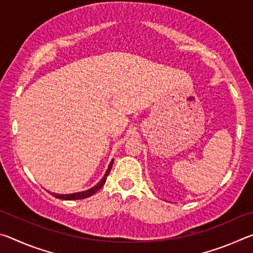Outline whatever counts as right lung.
I'll list each match as a JSON object with an SVG mask.
<instances>
[{
  "label": "right lung",
  "mask_w": 253,
  "mask_h": 253,
  "mask_svg": "<svg viewBox=\"0 0 253 253\" xmlns=\"http://www.w3.org/2000/svg\"><path fill=\"white\" fill-rule=\"evenodd\" d=\"M113 163H114V160L110 162V164L108 166V169H107V172L104 175V177H102L101 181L98 183L97 185H95L92 188H90V190L84 191V192H79V193H72V194H55V193H51V194H52L54 198L61 199V200H81V199L89 198V196H91L92 194H95L98 190H100V188L104 186V184L106 183L107 176H108V174L110 173V169H111V166H113Z\"/></svg>",
  "instance_id": "1"
}]
</instances>
